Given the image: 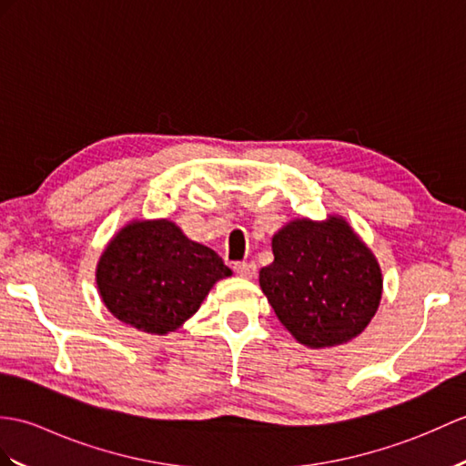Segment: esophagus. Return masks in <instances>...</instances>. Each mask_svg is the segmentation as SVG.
<instances>
[{
    "mask_svg": "<svg viewBox=\"0 0 466 466\" xmlns=\"http://www.w3.org/2000/svg\"><path fill=\"white\" fill-rule=\"evenodd\" d=\"M234 269H236V274H238V276H240V278H246V279H250V278H254V276H256V266H254V264L240 262V264H236V266H234Z\"/></svg>",
    "mask_w": 466,
    "mask_h": 466,
    "instance_id": "obj_1",
    "label": "esophagus"
}]
</instances>
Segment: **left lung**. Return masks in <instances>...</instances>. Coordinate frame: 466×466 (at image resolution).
Masks as SVG:
<instances>
[{"label":"left lung","instance_id":"8db88e82","mask_svg":"<svg viewBox=\"0 0 466 466\" xmlns=\"http://www.w3.org/2000/svg\"><path fill=\"white\" fill-rule=\"evenodd\" d=\"M272 252L259 288L298 343L335 348L370 326L381 304V268L343 216L289 220L272 236Z\"/></svg>","mask_w":466,"mask_h":466}]
</instances>
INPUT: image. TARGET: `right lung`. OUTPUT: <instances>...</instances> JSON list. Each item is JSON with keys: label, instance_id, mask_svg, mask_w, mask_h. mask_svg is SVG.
I'll use <instances>...</instances> for the list:
<instances>
[{"label": "right lung", "instance_id": "right-lung-1", "mask_svg": "<svg viewBox=\"0 0 466 466\" xmlns=\"http://www.w3.org/2000/svg\"><path fill=\"white\" fill-rule=\"evenodd\" d=\"M230 274L212 248L190 240L172 220L138 218L105 246L95 279L118 321L167 335L190 319L214 284Z\"/></svg>", "mask_w": 466, "mask_h": 466}]
</instances>
